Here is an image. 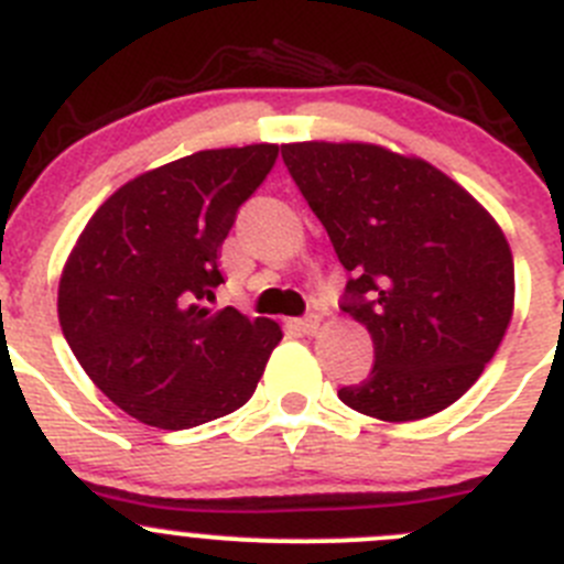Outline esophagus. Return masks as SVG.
I'll use <instances>...</instances> for the list:
<instances>
[{
  "mask_svg": "<svg viewBox=\"0 0 564 564\" xmlns=\"http://www.w3.org/2000/svg\"><path fill=\"white\" fill-rule=\"evenodd\" d=\"M294 326H297V332L303 334H314L319 328V314H306V317L294 319Z\"/></svg>",
  "mask_w": 564,
  "mask_h": 564,
  "instance_id": "1",
  "label": "esophagus"
}]
</instances>
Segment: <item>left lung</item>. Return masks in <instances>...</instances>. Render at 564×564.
I'll use <instances>...</instances> for the list:
<instances>
[{
    "label": "left lung",
    "mask_w": 564,
    "mask_h": 564,
    "mask_svg": "<svg viewBox=\"0 0 564 564\" xmlns=\"http://www.w3.org/2000/svg\"><path fill=\"white\" fill-rule=\"evenodd\" d=\"M281 154L351 272L343 312L373 339V368L339 399L382 421L427 419L458 402L511 323L503 230L419 156L370 143H289Z\"/></svg>",
    "instance_id": "left-lung-1"
}]
</instances>
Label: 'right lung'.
I'll return each instance as SVG.
<instances>
[{
  "instance_id": "right-lung-1",
  "label": "right lung",
  "mask_w": 564,
  "mask_h": 564,
  "mask_svg": "<svg viewBox=\"0 0 564 564\" xmlns=\"http://www.w3.org/2000/svg\"><path fill=\"white\" fill-rule=\"evenodd\" d=\"M278 145L196 151L126 182L95 210L58 283L75 359L149 427L187 430L250 402L281 326L207 301L219 250Z\"/></svg>"
}]
</instances>
